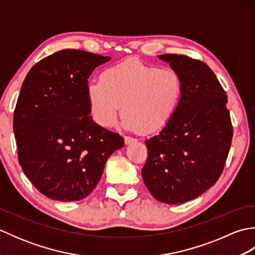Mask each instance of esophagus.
I'll return each instance as SVG.
<instances>
[{"label": "esophagus", "mask_w": 255, "mask_h": 255, "mask_svg": "<svg viewBox=\"0 0 255 255\" xmlns=\"http://www.w3.org/2000/svg\"><path fill=\"white\" fill-rule=\"evenodd\" d=\"M136 141H137V139H134V138L128 137V136L125 137V143H126V144H130V143L136 142Z\"/></svg>", "instance_id": "1"}]
</instances>
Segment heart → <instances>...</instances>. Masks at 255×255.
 <instances>
[{"label": "heart", "mask_w": 255, "mask_h": 255, "mask_svg": "<svg viewBox=\"0 0 255 255\" xmlns=\"http://www.w3.org/2000/svg\"><path fill=\"white\" fill-rule=\"evenodd\" d=\"M184 84L173 69H160L137 59L107 68L86 93L96 124L111 128L121 111L129 130L154 132L170 123L182 100Z\"/></svg>", "instance_id": "b5f03b06"}]
</instances>
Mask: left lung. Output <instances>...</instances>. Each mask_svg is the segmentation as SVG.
I'll return each mask as SVG.
<instances>
[{
	"label": "left lung",
	"mask_w": 255,
	"mask_h": 255,
	"mask_svg": "<svg viewBox=\"0 0 255 255\" xmlns=\"http://www.w3.org/2000/svg\"><path fill=\"white\" fill-rule=\"evenodd\" d=\"M181 75L182 100L158 136L145 140V186L159 202L176 205L200 196L218 181L232 140L226 92L211 69L183 55H161Z\"/></svg>",
	"instance_id": "left-lung-1"
}]
</instances>
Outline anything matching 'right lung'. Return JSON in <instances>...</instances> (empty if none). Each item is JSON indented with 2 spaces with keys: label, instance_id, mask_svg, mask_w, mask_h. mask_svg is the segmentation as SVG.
Here are the masks:
<instances>
[{
  "label": "right lung",
  "instance_id": "right-lung-1",
  "mask_svg": "<svg viewBox=\"0 0 255 255\" xmlns=\"http://www.w3.org/2000/svg\"><path fill=\"white\" fill-rule=\"evenodd\" d=\"M110 57L63 49L37 62L21 85L13 130L18 162L38 191L60 202L83 199L124 138L93 122L88 79Z\"/></svg>",
  "mask_w": 255,
  "mask_h": 255
}]
</instances>
